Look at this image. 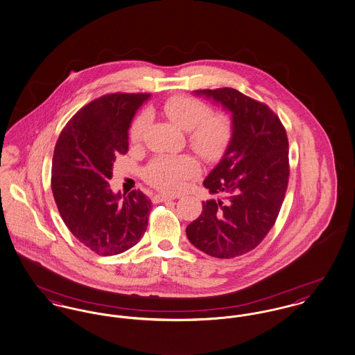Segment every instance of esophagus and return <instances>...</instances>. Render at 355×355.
Masks as SVG:
<instances>
[{"mask_svg": "<svg viewBox=\"0 0 355 355\" xmlns=\"http://www.w3.org/2000/svg\"><path fill=\"white\" fill-rule=\"evenodd\" d=\"M156 198H157L160 202H168V200H175V199H176L175 196L166 195V193H159V195H156Z\"/></svg>", "mask_w": 355, "mask_h": 355, "instance_id": "esophagus-1", "label": "esophagus"}]
</instances>
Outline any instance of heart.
Here are the masks:
<instances>
[{
    "label": "heart",
    "instance_id": "obj_1",
    "mask_svg": "<svg viewBox=\"0 0 355 355\" xmlns=\"http://www.w3.org/2000/svg\"><path fill=\"white\" fill-rule=\"evenodd\" d=\"M162 110L172 123L188 131L191 148L205 160L219 159L228 148L234 124L227 114L211 113L208 104L186 94L171 96L163 103ZM148 123L150 116L147 113L135 117L130 127L132 143L136 144L143 140ZM198 171V163L188 155H163L150 160L143 169V176L150 186L175 193L183 191L187 182L195 178Z\"/></svg>",
    "mask_w": 355,
    "mask_h": 355
}]
</instances>
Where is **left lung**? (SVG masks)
Here are the masks:
<instances>
[{"label":"left lung","mask_w":355,"mask_h":355,"mask_svg":"<svg viewBox=\"0 0 355 355\" xmlns=\"http://www.w3.org/2000/svg\"><path fill=\"white\" fill-rule=\"evenodd\" d=\"M196 94L212 97L232 113L234 135L203 183L222 199L203 202L187 236L207 255L231 259L259 245L277 222L290 176L287 133L268 105L234 88Z\"/></svg>","instance_id":"obj_1"}]
</instances>
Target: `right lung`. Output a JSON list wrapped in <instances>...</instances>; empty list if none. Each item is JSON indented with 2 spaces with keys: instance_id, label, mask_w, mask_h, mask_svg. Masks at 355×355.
Listing matches in <instances>:
<instances>
[{
  "instance_id": "obj_1",
  "label": "right lung",
  "mask_w": 355,
  "mask_h": 355,
  "mask_svg": "<svg viewBox=\"0 0 355 355\" xmlns=\"http://www.w3.org/2000/svg\"><path fill=\"white\" fill-rule=\"evenodd\" d=\"M150 94H104L67 123L52 162V192L58 212L76 239L101 257L130 250L147 231L150 200L140 189L114 195L117 155L128 152L132 117Z\"/></svg>"
}]
</instances>
